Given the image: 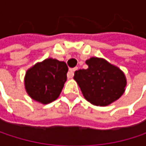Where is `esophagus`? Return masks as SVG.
I'll use <instances>...</instances> for the list:
<instances>
[{
    "mask_svg": "<svg viewBox=\"0 0 146 146\" xmlns=\"http://www.w3.org/2000/svg\"><path fill=\"white\" fill-rule=\"evenodd\" d=\"M78 70V68H70L69 69V72H68V78H73V74H74V72Z\"/></svg>",
    "mask_w": 146,
    "mask_h": 146,
    "instance_id": "obj_1",
    "label": "esophagus"
}]
</instances>
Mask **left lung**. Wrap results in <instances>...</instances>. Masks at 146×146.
Instances as JSON below:
<instances>
[{"label":"left lung","instance_id":"1","mask_svg":"<svg viewBox=\"0 0 146 146\" xmlns=\"http://www.w3.org/2000/svg\"><path fill=\"white\" fill-rule=\"evenodd\" d=\"M85 62L88 68L75 71L73 77L84 97L99 106H108L118 100L127 85L124 73L103 58L93 56Z\"/></svg>","mask_w":146,"mask_h":146}]
</instances>
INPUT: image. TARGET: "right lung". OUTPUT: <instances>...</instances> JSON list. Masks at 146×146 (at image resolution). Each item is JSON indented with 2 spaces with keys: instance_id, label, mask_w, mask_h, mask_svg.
Segmentation results:
<instances>
[{
  "instance_id": "right-lung-1",
  "label": "right lung",
  "mask_w": 146,
  "mask_h": 146,
  "mask_svg": "<svg viewBox=\"0 0 146 146\" xmlns=\"http://www.w3.org/2000/svg\"><path fill=\"white\" fill-rule=\"evenodd\" d=\"M68 68L64 62L47 58L29 68L24 77L28 95L35 102L48 104L56 100L67 81Z\"/></svg>"
}]
</instances>
